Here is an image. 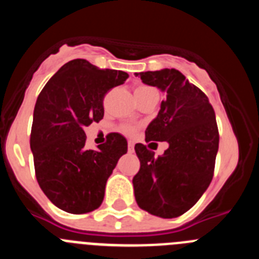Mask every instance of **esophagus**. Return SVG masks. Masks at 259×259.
<instances>
[{"label": "esophagus", "mask_w": 259, "mask_h": 259, "mask_svg": "<svg viewBox=\"0 0 259 259\" xmlns=\"http://www.w3.org/2000/svg\"><path fill=\"white\" fill-rule=\"evenodd\" d=\"M128 152L130 153H134L135 152V143L134 141H128Z\"/></svg>", "instance_id": "obj_1"}]
</instances>
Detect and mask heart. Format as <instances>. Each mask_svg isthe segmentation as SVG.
Instances as JSON below:
<instances>
[{"instance_id":"b5f03b06","label":"heart","mask_w":259,"mask_h":259,"mask_svg":"<svg viewBox=\"0 0 259 259\" xmlns=\"http://www.w3.org/2000/svg\"><path fill=\"white\" fill-rule=\"evenodd\" d=\"M150 91H155L154 88H152V87L149 85H137L136 89H135V95L136 93H144V92H150ZM120 131L123 132V134H127V135H134L135 131H136V128H135V125H130V124H124L120 127Z\"/></svg>"}]
</instances>
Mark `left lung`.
<instances>
[{
    "label": "left lung",
    "mask_w": 259,
    "mask_h": 259,
    "mask_svg": "<svg viewBox=\"0 0 259 259\" xmlns=\"http://www.w3.org/2000/svg\"><path fill=\"white\" fill-rule=\"evenodd\" d=\"M136 75L164 92L145 141H167L168 149L154 157L144 144L135 145L140 159L132 180L135 198L150 214L176 218L188 211L211 183L219 146L214 109L206 95L175 68Z\"/></svg>",
    "instance_id": "obj_1"
}]
</instances>
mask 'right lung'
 <instances>
[{
	"mask_svg": "<svg viewBox=\"0 0 259 259\" xmlns=\"http://www.w3.org/2000/svg\"><path fill=\"white\" fill-rule=\"evenodd\" d=\"M128 74L100 70L85 59L62 66L45 84L36 101L31 130L36 179L57 207L84 214L100 207L105 187L127 140L109 134L97 150L85 148L84 128L104 118V97L123 84Z\"/></svg>",
	"mask_w": 259,
	"mask_h": 259,
	"instance_id": "right-lung-1",
	"label": "right lung"
}]
</instances>
